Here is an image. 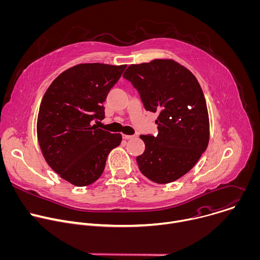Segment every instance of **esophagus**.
I'll list each match as a JSON object with an SVG mask.
<instances>
[{"mask_svg": "<svg viewBox=\"0 0 260 260\" xmlns=\"http://www.w3.org/2000/svg\"><path fill=\"white\" fill-rule=\"evenodd\" d=\"M122 138L125 139V140H129V139L134 138V136H131V135H122Z\"/></svg>", "mask_w": 260, "mask_h": 260, "instance_id": "1", "label": "esophagus"}]
</instances>
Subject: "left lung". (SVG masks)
I'll return each mask as SVG.
<instances>
[{
  "label": "left lung",
  "mask_w": 260,
  "mask_h": 260,
  "mask_svg": "<svg viewBox=\"0 0 260 260\" xmlns=\"http://www.w3.org/2000/svg\"><path fill=\"white\" fill-rule=\"evenodd\" d=\"M123 78L137 88L145 109L158 113V135L140 136L145 143V151L137 156L141 173L157 184L178 180L196 166L210 139L207 103L198 79L169 58L131 64Z\"/></svg>",
  "instance_id": "obj_1"
}]
</instances>
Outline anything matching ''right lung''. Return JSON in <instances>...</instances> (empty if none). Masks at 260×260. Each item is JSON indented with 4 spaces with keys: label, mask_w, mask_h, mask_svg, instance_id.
<instances>
[{
    "label": "right lung",
    "mask_w": 260,
    "mask_h": 260,
    "mask_svg": "<svg viewBox=\"0 0 260 260\" xmlns=\"http://www.w3.org/2000/svg\"><path fill=\"white\" fill-rule=\"evenodd\" d=\"M126 64L91 62L69 68L46 90L37 120V137L48 166L60 178L83 187L104 172L121 134L91 124L105 117V102Z\"/></svg>",
    "instance_id": "add662e5"
}]
</instances>
